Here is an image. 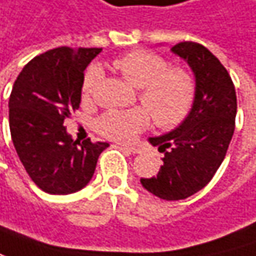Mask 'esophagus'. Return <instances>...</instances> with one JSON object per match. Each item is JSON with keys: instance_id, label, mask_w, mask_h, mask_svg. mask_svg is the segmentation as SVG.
I'll return each mask as SVG.
<instances>
[{"instance_id": "obj_1", "label": "esophagus", "mask_w": 256, "mask_h": 256, "mask_svg": "<svg viewBox=\"0 0 256 256\" xmlns=\"http://www.w3.org/2000/svg\"><path fill=\"white\" fill-rule=\"evenodd\" d=\"M123 150H126L128 154H133V155L140 154V148H136V146H123Z\"/></svg>"}]
</instances>
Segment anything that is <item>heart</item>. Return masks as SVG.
<instances>
[{
    "mask_svg": "<svg viewBox=\"0 0 256 256\" xmlns=\"http://www.w3.org/2000/svg\"><path fill=\"white\" fill-rule=\"evenodd\" d=\"M113 68L139 90V100L159 128L180 124L191 108L196 84L190 70L168 68V62L156 53L136 50L118 58ZM102 82V72L92 66L84 78V97L91 98ZM143 108L108 112L97 122L98 132L117 142H128L149 124V114Z\"/></svg>",
    "mask_w": 256,
    "mask_h": 256,
    "instance_id": "1",
    "label": "heart"
}]
</instances>
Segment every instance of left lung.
<instances>
[{"mask_svg":"<svg viewBox=\"0 0 256 256\" xmlns=\"http://www.w3.org/2000/svg\"><path fill=\"white\" fill-rule=\"evenodd\" d=\"M171 52L184 59L194 74V101L178 128L149 138L164 158L159 172L140 178V182L154 196L175 202L206 187L222 165L234 132L238 104L229 72L207 48L181 42Z\"/></svg>","mask_w":256,"mask_h":256,"instance_id":"8db88e82","label":"left lung"}]
</instances>
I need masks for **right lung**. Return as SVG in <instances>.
I'll return each mask as SVG.
<instances>
[{"instance_id":"1","label":"right lung","mask_w":256,"mask_h":256,"mask_svg":"<svg viewBox=\"0 0 256 256\" xmlns=\"http://www.w3.org/2000/svg\"><path fill=\"white\" fill-rule=\"evenodd\" d=\"M102 49L56 48L32 59L12 85L10 132L17 155L40 190L72 194L92 178L108 143L72 140L65 118L80 108L84 70Z\"/></svg>"}]
</instances>
